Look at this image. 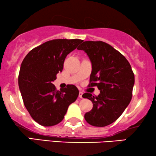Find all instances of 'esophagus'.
<instances>
[{"label":"esophagus","instance_id":"34e87169","mask_svg":"<svg viewBox=\"0 0 156 156\" xmlns=\"http://www.w3.org/2000/svg\"><path fill=\"white\" fill-rule=\"evenodd\" d=\"M82 96H83V92L82 91H80V93H79V97L82 98Z\"/></svg>","mask_w":156,"mask_h":156}]
</instances>
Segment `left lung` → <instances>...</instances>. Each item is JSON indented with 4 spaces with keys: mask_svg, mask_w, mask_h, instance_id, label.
Masks as SVG:
<instances>
[{
    "mask_svg": "<svg viewBox=\"0 0 156 156\" xmlns=\"http://www.w3.org/2000/svg\"><path fill=\"white\" fill-rule=\"evenodd\" d=\"M77 49L84 50L91 62L89 86H97L100 90L97 97L83 94L93 103L84 119L94 126H106L114 122L131 101L134 74L126 57L106 42L85 41Z\"/></svg>",
    "mask_w": 156,
    "mask_h": 156,
    "instance_id": "left-lung-1",
    "label": "left lung"
}]
</instances>
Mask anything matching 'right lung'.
Masks as SVG:
<instances>
[{"instance_id":"obj_1","label":"right lung","mask_w":156,"mask_h":156,"mask_svg":"<svg viewBox=\"0 0 156 156\" xmlns=\"http://www.w3.org/2000/svg\"><path fill=\"white\" fill-rule=\"evenodd\" d=\"M80 39H56L30 51L22 62L18 85L23 103L32 118L43 126L60 123L67 108L77 99L74 85L58 91L52 82L63 69L68 54L82 42Z\"/></svg>"}]
</instances>
